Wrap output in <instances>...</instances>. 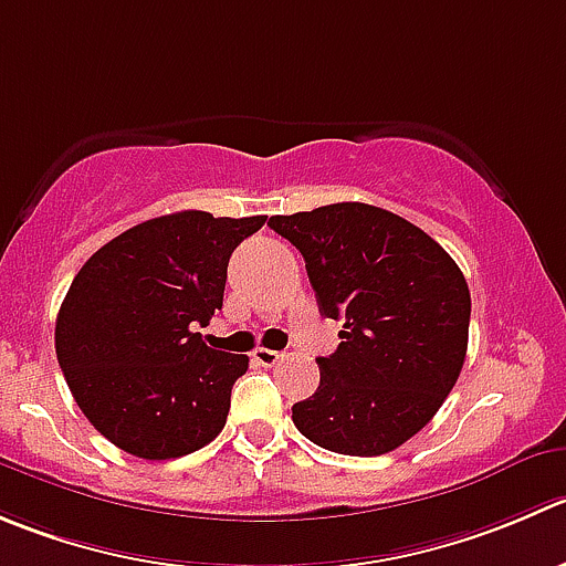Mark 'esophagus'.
<instances>
[{
  "instance_id": "esophagus-1",
  "label": "esophagus",
  "mask_w": 566,
  "mask_h": 566,
  "mask_svg": "<svg viewBox=\"0 0 566 566\" xmlns=\"http://www.w3.org/2000/svg\"><path fill=\"white\" fill-rule=\"evenodd\" d=\"M251 356H254L256 365H262V367H273L284 359V354H279V350H271V348H256Z\"/></svg>"
}]
</instances>
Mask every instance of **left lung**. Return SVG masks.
I'll use <instances>...</instances> for the list:
<instances>
[{"instance_id":"obj_1","label":"left lung","mask_w":566,"mask_h":566,"mask_svg":"<svg viewBox=\"0 0 566 566\" xmlns=\"http://www.w3.org/2000/svg\"><path fill=\"white\" fill-rule=\"evenodd\" d=\"M304 254L321 315L345 321L295 429L345 457H381L437 415L462 373L470 290L446 249L395 212L359 201L273 216Z\"/></svg>"}]
</instances>
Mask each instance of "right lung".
<instances>
[{"mask_svg":"<svg viewBox=\"0 0 566 566\" xmlns=\"http://www.w3.org/2000/svg\"><path fill=\"white\" fill-rule=\"evenodd\" d=\"M265 223L185 210L126 229L71 282L54 326L65 384L93 429L137 459H177L227 426L249 356L201 339L232 251Z\"/></svg>","mask_w":566,"mask_h":566,"instance_id":"right-lung-1","label":"right lung"}]
</instances>
